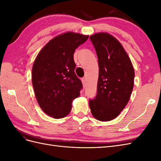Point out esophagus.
Listing matches in <instances>:
<instances>
[{"label":"esophagus","mask_w":161,"mask_h":161,"mask_svg":"<svg viewBox=\"0 0 161 161\" xmlns=\"http://www.w3.org/2000/svg\"><path fill=\"white\" fill-rule=\"evenodd\" d=\"M81 81H82V85H83V86H85V83H86V80H85V79H81Z\"/></svg>","instance_id":"esophagus-1"}]
</instances>
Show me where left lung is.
<instances>
[{"instance_id": "1", "label": "left lung", "mask_w": 161, "mask_h": 161, "mask_svg": "<svg viewBox=\"0 0 161 161\" xmlns=\"http://www.w3.org/2000/svg\"><path fill=\"white\" fill-rule=\"evenodd\" d=\"M98 58L97 94L90 99L91 114L97 120L108 121L118 117L130 99L134 69L121 43L108 33L90 36Z\"/></svg>"}]
</instances>
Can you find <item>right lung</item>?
<instances>
[{
	"label": "right lung",
	"instance_id": "1",
	"mask_svg": "<svg viewBox=\"0 0 161 161\" xmlns=\"http://www.w3.org/2000/svg\"><path fill=\"white\" fill-rule=\"evenodd\" d=\"M89 36L66 32L47 43L34 61L31 79L37 103L52 118L69 115L72 103L80 95V80L75 72L74 53Z\"/></svg>",
	"mask_w": 161,
	"mask_h": 161
}]
</instances>
